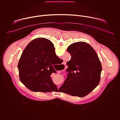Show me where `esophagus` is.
<instances>
[{"mask_svg": "<svg viewBox=\"0 0 120 120\" xmlns=\"http://www.w3.org/2000/svg\"><path fill=\"white\" fill-rule=\"evenodd\" d=\"M64 64H63V65H64Z\"/></svg>", "mask_w": 120, "mask_h": 120, "instance_id": "esophagus-1", "label": "esophagus"}]
</instances>
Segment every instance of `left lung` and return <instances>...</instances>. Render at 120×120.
I'll list each match as a JSON object with an SVG mask.
<instances>
[{
    "label": "left lung",
    "mask_w": 120,
    "mask_h": 120,
    "mask_svg": "<svg viewBox=\"0 0 120 120\" xmlns=\"http://www.w3.org/2000/svg\"><path fill=\"white\" fill-rule=\"evenodd\" d=\"M67 51L71 55L67 62V77L59 90L72 96L82 97L99 84L102 67L94 48L84 42L74 43Z\"/></svg>",
    "instance_id": "8db88e82"
}]
</instances>
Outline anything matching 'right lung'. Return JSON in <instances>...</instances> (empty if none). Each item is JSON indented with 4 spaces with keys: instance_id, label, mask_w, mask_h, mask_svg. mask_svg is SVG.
I'll return each instance as SVG.
<instances>
[{
    "instance_id": "add662e5",
    "label": "right lung",
    "mask_w": 120,
    "mask_h": 120,
    "mask_svg": "<svg viewBox=\"0 0 120 120\" xmlns=\"http://www.w3.org/2000/svg\"><path fill=\"white\" fill-rule=\"evenodd\" d=\"M60 59L51 41L42 38L34 39L25 48L19 62L20 81L34 92L57 91L50 75L56 73L54 67Z\"/></svg>"
}]
</instances>
